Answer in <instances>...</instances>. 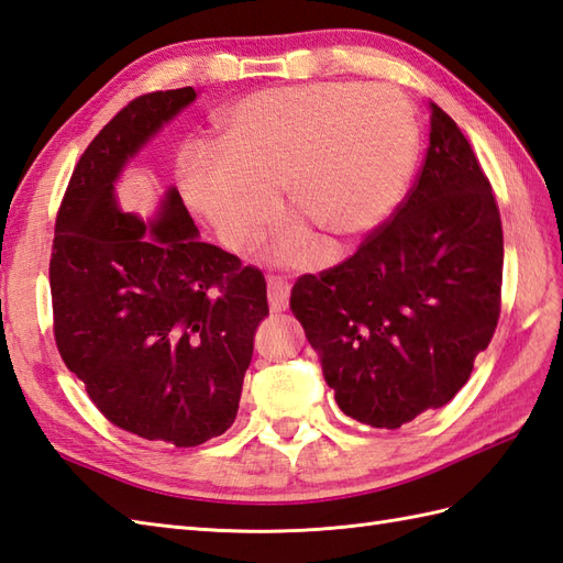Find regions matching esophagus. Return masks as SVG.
<instances>
[{
    "instance_id": "esophagus-1",
    "label": "esophagus",
    "mask_w": 563,
    "mask_h": 563,
    "mask_svg": "<svg viewBox=\"0 0 563 563\" xmlns=\"http://www.w3.org/2000/svg\"><path fill=\"white\" fill-rule=\"evenodd\" d=\"M267 298H269L272 312H284L286 308H289V282L282 277H269L267 279Z\"/></svg>"
}]
</instances>
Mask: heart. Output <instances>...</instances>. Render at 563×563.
Instances as JSON below:
<instances>
[{"label":"heart","mask_w":563,"mask_h":563,"mask_svg":"<svg viewBox=\"0 0 563 563\" xmlns=\"http://www.w3.org/2000/svg\"><path fill=\"white\" fill-rule=\"evenodd\" d=\"M222 150H188L181 190L231 251L257 239L279 208L336 239L375 231L413 176L420 129L399 90L363 84L269 88L241 100L222 123ZM269 255L284 265L318 260L308 227L279 231Z\"/></svg>","instance_id":"1"}]
</instances>
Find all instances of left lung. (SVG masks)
<instances>
[{
    "instance_id": "1",
    "label": "left lung",
    "mask_w": 563,
    "mask_h": 563,
    "mask_svg": "<svg viewBox=\"0 0 563 563\" xmlns=\"http://www.w3.org/2000/svg\"><path fill=\"white\" fill-rule=\"evenodd\" d=\"M504 234L468 139L430 102V145L394 217L344 263L303 274L291 310L339 408L396 430L449 404L501 310Z\"/></svg>"
}]
</instances>
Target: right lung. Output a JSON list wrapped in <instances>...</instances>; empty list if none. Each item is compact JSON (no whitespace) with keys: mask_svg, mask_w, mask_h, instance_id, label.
<instances>
[{"mask_svg":"<svg viewBox=\"0 0 563 563\" xmlns=\"http://www.w3.org/2000/svg\"><path fill=\"white\" fill-rule=\"evenodd\" d=\"M196 100L194 88L129 102L80 155L54 227V341L90 401L117 428L198 446L236 420L267 284L198 239L176 188L155 222L121 212L126 162Z\"/></svg>","mask_w":563,"mask_h":563,"instance_id":"obj_1","label":"right lung"}]
</instances>
